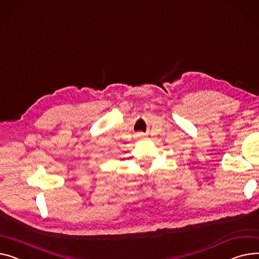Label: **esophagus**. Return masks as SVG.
Listing matches in <instances>:
<instances>
[{
	"mask_svg": "<svg viewBox=\"0 0 259 259\" xmlns=\"http://www.w3.org/2000/svg\"><path fill=\"white\" fill-rule=\"evenodd\" d=\"M141 135H142V134H141Z\"/></svg>",
	"mask_w": 259,
	"mask_h": 259,
	"instance_id": "obj_1",
	"label": "esophagus"
}]
</instances>
